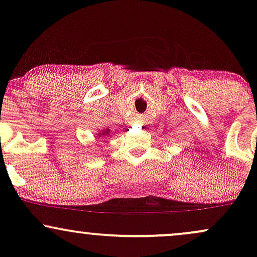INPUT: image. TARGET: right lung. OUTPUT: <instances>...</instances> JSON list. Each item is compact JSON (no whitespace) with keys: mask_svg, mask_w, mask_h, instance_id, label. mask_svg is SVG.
<instances>
[{"mask_svg":"<svg viewBox=\"0 0 257 257\" xmlns=\"http://www.w3.org/2000/svg\"><path fill=\"white\" fill-rule=\"evenodd\" d=\"M98 138H106V137H110V129L108 128H104L102 131L98 132Z\"/></svg>","mask_w":257,"mask_h":257,"instance_id":"1","label":"right lung"}]
</instances>
